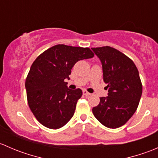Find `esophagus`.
<instances>
[{
    "instance_id": "esophagus-1",
    "label": "esophagus",
    "mask_w": 158,
    "mask_h": 158,
    "mask_svg": "<svg viewBox=\"0 0 158 158\" xmlns=\"http://www.w3.org/2000/svg\"><path fill=\"white\" fill-rule=\"evenodd\" d=\"M82 94H83V95H85V96H89V95H91L89 92H87L86 90H83L82 91Z\"/></svg>"
}]
</instances>
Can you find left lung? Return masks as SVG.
Returning a JSON list of instances; mask_svg holds the SVG:
<instances>
[{
  "label": "left lung",
  "instance_id": "left-lung-1",
  "mask_svg": "<svg viewBox=\"0 0 158 158\" xmlns=\"http://www.w3.org/2000/svg\"><path fill=\"white\" fill-rule=\"evenodd\" d=\"M102 65L103 79L108 84L107 97L92 109L104 126L117 128L125 125L136 111L142 94V83L134 62L122 52L106 46L92 48Z\"/></svg>",
  "mask_w": 158,
  "mask_h": 158
}]
</instances>
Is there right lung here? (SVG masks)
Returning a JSON list of instances; mask_svg holds the SVG:
<instances>
[{
	"label": "right lung",
	"instance_id": "right-lung-1",
	"mask_svg": "<svg viewBox=\"0 0 158 158\" xmlns=\"http://www.w3.org/2000/svg\"><path fill=\"white\" fill-rule=\"evenodd\" d=\"M88 47L58 44L38 56L32 64L25 82L27 102L36 120L44 126L58 129L72 118L80 89L67 88L72 68L79 60L92 58Z\"/></svg>",
	"mask_w": 158,
	"mask_h": 158
}]
</instances>
